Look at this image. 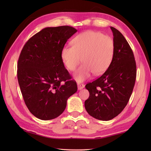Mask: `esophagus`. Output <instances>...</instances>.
<instances>
[{
  "instance_id": "esophagus-1",
  "label": "esophagus",
  "mask_w": 151,
  "mask_h": 151,
  "mask_svg": "<svg viewBox=\"0 0 151 151\" xmlns=\"http://www.w3.org/2000/svg\"><path fill=\"white\" fill-rule=\"evenodd\" d=\"M77 86H78V89H79V90H81V89L84 88V85L83 84H78Z\"/></svg>"
}]
</instances>
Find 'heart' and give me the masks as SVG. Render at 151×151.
Wrapping results in <instances>:
<instances>
[{
	"label": "heart",
	"instance_id": "heart-1",
	"mask_svg": "<svg viewBox=\"0 0 151 151\" xmlns=\"http://www.w3.org/2000/svg\"><path fill=\"white\" fill-rule=\"evenodd\" d=\"M72 46L64 47L61 58L66 68L75 70L82 58L83 63L74 74L78 83L91 77L93 73L100 75L105 72L113 60L115 44L110 36L100 32L88 30L77 35Z\"/></svg>",
	"mask_w": 151,
	"mask_h": 151
}]
</instances>
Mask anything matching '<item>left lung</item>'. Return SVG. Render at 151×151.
I'll use <instances>...</instances> for the list:
<instances>
[{
	"label": "left lung",
	"mask_w": 151,
	"mask_h": 151,
	"mask_svg": "<svg viewBox=\"0 0 151 151\" xmlns=\"http://www.w3.org/2000/svg\"><path fill=\"white\" fill-rule=\"evenodd\" d=\"M115 51L108 69L100 77L86 85L89 97L84 106L97 119L109 121L123 110L133 91L136 63L132 50L119 31L111 27Z\"/></svg>",
	"instance_id": "1"
}]
</instances>
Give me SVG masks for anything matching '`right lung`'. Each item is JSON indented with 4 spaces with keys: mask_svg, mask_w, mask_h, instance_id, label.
Wrapping results in <instances>:
<instances>
[{
    "mask_svg": "<svg viewBox=\"0 0 151 151\" xmlns=\"http://www.w3.org/2000/svg\"><path fill=\"white\" fill-rule=\"evenodd\" d=\"M77 30L69 26L47 27L25 43L17 63V78L28 110L41 120L56 118L77 91L61 58L67 41Z\"/></svg>",
    "mask_w": 151,
    "mask_h": 151,
    "instance_id": "1",
    "label": "right lung"
}]
</instances>
